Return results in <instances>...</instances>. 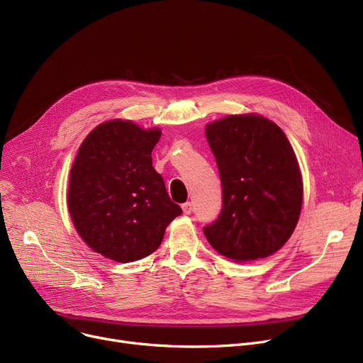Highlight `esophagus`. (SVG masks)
<instances>
[{
  "label": "esophagus",
  "instance_id": "esophagus-1",
  "mask_svg": "<svg viewBox=\"0 0 363 363\" xmlns=\"http://www.w3.org/2000/svg\"><path fill=\"white\" fill-rule=\"evenodd\" d=\"M182 212H184L185 215H191V212H193V204L189 203V201L184 203V204H182Z\"/></svg>",
  "mask_w": 363,
  "mask_h": 363
}]
</instances>
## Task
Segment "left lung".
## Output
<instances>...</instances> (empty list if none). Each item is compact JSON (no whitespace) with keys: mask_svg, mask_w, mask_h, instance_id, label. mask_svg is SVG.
<instances>
[{"mask_svg":"<svg viewBox=\"0 0 363 363\" xmlns=\"http://www.w3.org/2000/svg\"><path fill=\"white\" fill-rule=\"evenodd\" d=\"M206 138L219 169L222 208L203 228L222 256L250 262L274 255L297 225L303 182L290 141L257 114L207 125Z\"/></svg>","mask_w":363,"mask_h":363,"instance_id":"8db88e82","label":"left lung"}]
</instances>
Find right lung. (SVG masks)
<instances>
[{
    "label": "right lung",
    "mask_w": 363,
    "mask_h": 363,
    "mask_svg": "<svg viewBox=\"0 0 363 363\" xmlns=\"http://www.w3.org/2000/svg\"><path fill=\"white\" fill-rule=\"evenodd\" d=\"M160 135L129 121L101 123L72 166L67 206L76 231L111 260L128 263L156 252L166 226L182 213L152 167Z\"/></svg>",
    "instance_id": "obj_1"
}]
</instances>
